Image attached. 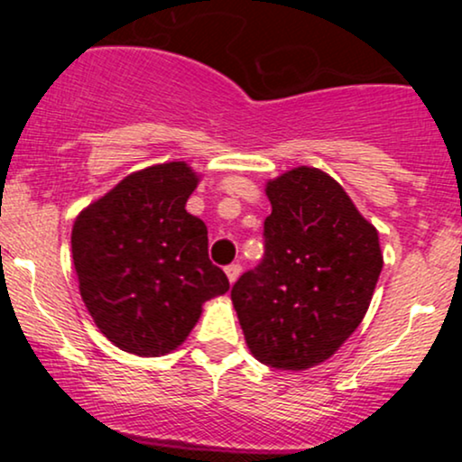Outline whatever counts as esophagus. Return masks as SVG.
Returning <instances> with one entry per match:
<instances>
[{"instance_id": "34e87169", "label": "esophagus", "mask_w": 462, "mask_h": 462, "mask_svg": "<svg viewBox=\"0 0 462 462\" xmlns=\"http://www.w3.org/2000/svg\"><path fill=\"white\" fill-rule=\"evenodd\" d=\"M226 275H227V280H230V284H235L238 280V275H241V264H227Z\"/></svg>"}]
</instances>
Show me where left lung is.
<instances>
[{
	"label": "left lung",
	"mask_w": 462,
	"mask_h": 462,
	"mask_svg": "<svg viewBox=\"0 0 462 462\" xmlns=\"http://www.w3.org/2000/svg\"><path fill=\"white\" fill-rule=\"evenodd\" d=\"M264 190V258L232 286V304L254 358L301 371L330 358L360 326L383 252L378 230L319 169L295 167Z\"/></svg>",
	"instance_id": "1"
}]
</instances>
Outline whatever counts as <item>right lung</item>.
<instances>
[{"label":"right lung","instance_id":"add662e5","mask_svg":"<svg viewBox=\"0 0 462 462\" xmlns=\"http://www.w3.org/2000/svg\"><path fill=\"white\" fill-rule=\"evenodd\" d=\"M199 176L187 162L141 169L78 215L79 295L108 341L136 356L182 346L201 304L230 289L208 258V230L187 213Z\"/></svg>","mask_w":462,"mask_h":462}]
</instances>
